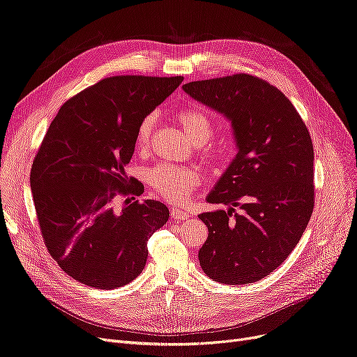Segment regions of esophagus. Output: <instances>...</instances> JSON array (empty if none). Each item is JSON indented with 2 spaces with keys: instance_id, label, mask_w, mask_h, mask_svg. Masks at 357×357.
Wrapping results in <instances>:
<instances>
[{
  "instance_id": "34e87169",
  "label": "esophagus",
  "mask_w": 357,
  "mask_h": 357,
  "mask_svg": "<svg viewBox=\"0 0 357 357\" xmlns=\"http://www.w3.org/2000/svg\"><path fill=\"white\" fill-rule=\"evenodd\" d=\"M170 215H172V219H175V220H185L190 217L187 213H185L183 210H179V208L170 210Z\"/></svg>"
}]
</instances>
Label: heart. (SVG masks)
I'll return each mask as SVG.
<instances>
[{
    "instance_id": "b5f03b06",
    "label": "heart",
    "mask_w": 357,
    "mask_h": 357,
    "mask_svg": "<svg viewBox=\"0 0 357 357\" xmlns=\"http://www.w3.org/2000/svg\"><path fill=\"white\" fill-rule=\"evenodd\" d=\"M179 126L195 146H203L211 140L214 123L211 118L199 109H182L176 114ZM158 114L150 112L142 118L135 130L134 143L137 150L146 151L151 143ZM147 182L153 192L172 204H183L201 183V175L195 169L174 165H158L149 170Z\"/></svg>"
}]
</instances>
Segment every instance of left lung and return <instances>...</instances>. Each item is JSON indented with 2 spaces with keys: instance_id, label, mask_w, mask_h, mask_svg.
<instances>
[{
  "instance_id": "left-lung-1",
  "label": "left lung",
  "mask_w": 357,
  "mask_h": 357,
  "mask_svg": "<svg viewBox=\"0 0 357 357\" xmlns=\"http://www.w3.org/2000/svg\"><path fill=\"white\" fill-rule=\"evenodd\" d=\"M182 89L231 121L239 149L207 197L229 210L198 215L208 227L199 266L219 283L258 282L283 264L312 215L311 135L284 93L257 75H225Z\"/></svg>"
}]
</instances>
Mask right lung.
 Instances as JSON below:
<instances>
[{"instance_id":"add662e5","label":"right lung","mask_w":357,"mask_h":357,"mask_svg":"<svg viewBox=\"0 0 357 357\" xmlns=\"http://www.w3.org/2000/svg\"><path fill=\"white\" fill-rule=\"evenodd\" d=\"M183 80L114 75L68 99L51 122L30 169V188L46 250L74 280L111 290L147 261V242L169 219L142 182L127 176L138 122ZM116 196H131L116 208Z\"/></svg>"}]
</instances>
